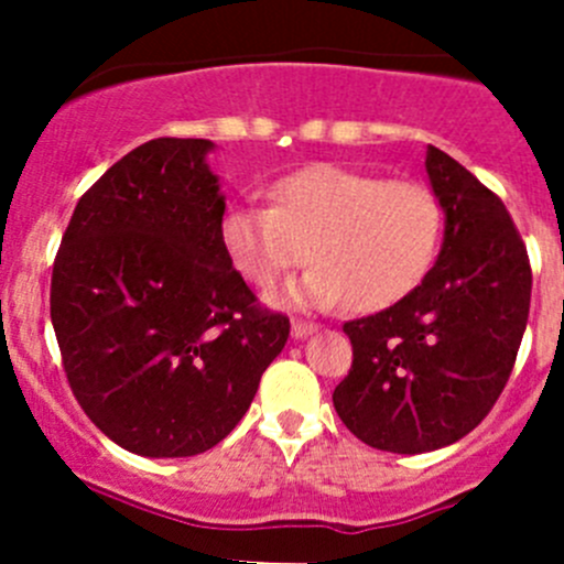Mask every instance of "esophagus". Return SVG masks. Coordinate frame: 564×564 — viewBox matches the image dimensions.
I'll return each mask as SVG.
<instances>
[{
	"label": "esophagus",
	"instance_id": "esophagus-1",
	"mask_svg": "<svg viewBox=\"0 0 564 564\" xmlns=\"http://www.w3.org/2000/svg\"><path fill=\"white\" fill-rule=\"evenodd\" d=\"M316 329H318L316 324H311V322H292V338L303 340V338H308V335H314Z\"/></svg>",
	"mask_w": 564,
	"mask_h": 564
}]
</instances>
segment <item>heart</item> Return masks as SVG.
<instances>
[{
  "mask_svg": "<svg viewBox=\"0 0 564 564\" xmlns=\"http://www.w3.org/2000/svg\"><path fill=\"white\" fill-rule=\"evenodd\" d=\"M270 202L226 209L220 242L261 292L311 256L316 267L283 294L294 308H390L423 283L436 259L442 209L420 182L314 163L272 182Z\"/></svg>",
  "mask_w": 564,
  "mask_h": 564,
  "instance_id": "b5f03b06",
  "label": "heart"
}]
</instances>
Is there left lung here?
I'll return each mask as SVG.
<instances>
[{"label":"left lung","mask_w":564,"mask_h":564,"mask_svg":"<svg viewBox=\"0 0 564 564\" xmlns=\"http://www.w3.org/2000/svg\"><path fill=\"white\" fill-rule=\"evenodd\" d=\"M425 174L445 213L440 256L406 297L344 324L355 360L333 392L357 440L401 456L453 445L491 412L532 294L527 248L505 204L431 144Z\"/></svg>","instance_id":"8db88e82"}]
</instances>
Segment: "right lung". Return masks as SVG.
Here are the masks:
<instances>
[{"instance_id":"right-lung-1","label":"right lung","mask_w":564,"mask_h":564,"mask_svg":"<svg viewBox=\"0 0 564 564\" xmlns=\"http://www.w3.org/2000/svg\"><path fill=\"white\" fill-rule=\"evenodd\" d=\"M207 139H152L78 198L51 275L67 382L111 442L147 458L209 451L248 412L289 318L220 242Z\"/></svg>"}]
</instances>
